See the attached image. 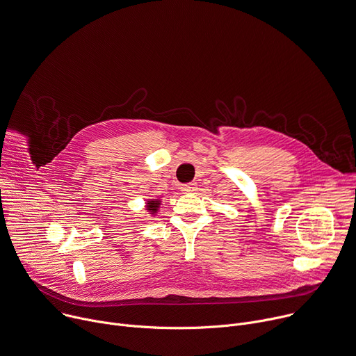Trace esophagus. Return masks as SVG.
I'll list each match as a JSON object with an SVG mask.
<instances>
[{
	"instance_id": "obj_1",
	"label": "esophagus",
	"mask_w": 356,
	"mask_h": 356,
	"mask_svg": "<svg viewBox=\"0 0 356 356\" xmlns=\"http://www.w3.org/2000/svg\"><path fill=\"white\" fill-rule=\"evenodd\" d=\"M196 189H197V185L195 182H191V184H186V185L181 186V191L184 193H193V192H196Z\"/></svg>"
}]
</instances>
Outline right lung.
<instances>
[{
    "mask_svg": "<svg viewBox=\"0 0 356 356\" xmlns=\"http://www.w3.org/2000/svg\"><path fill=\"white\" fill-rule=\"evenodd\" d=\"M161 206V199L156 197V199H147L146 202V210L149 211L150 216H157V211Z\"/></svg>",
    "mask_w": 356,
    "mask_h": 356,
    "instance_id": "add662e5",
    "label": "right lung"
}]
</instances>
